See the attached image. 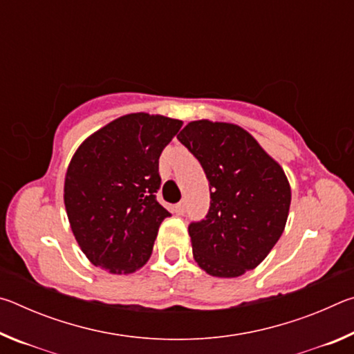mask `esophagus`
Wrapping results in <instances>:
<instances>
[{
  "mask_svg": "<svg viewBox=\"0 0 354 354\" xmlns=\"http://www.w3.org/2000/svg\"><path fill=\"white\" fill-rule=\"evenodd\" d=\"M175 212H176V215H184L185 214V205H184V203H178V205L175 206Z\"/></svg>",
  "mask_w": 354,
  "mask_h": 354,
  "instance_id": "34e87169",
  "label": "esophagus"
}]
</instances>
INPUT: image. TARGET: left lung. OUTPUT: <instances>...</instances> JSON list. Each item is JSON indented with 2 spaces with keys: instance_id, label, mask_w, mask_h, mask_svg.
<instances>
[{
  "instance_id": "obj_1",
  "label": "left lung",
  "mask_w": 354,
  "mask_h": 354,
  "mask_svg": "<svg viewBox=\"0 0 354 354\" xmlns=\"http://www.w3.org/2000/svg\"><path fill=\"white\" fill-rule=\"evenodd\" d=\"M178 140L200 160L211 187L206 218L189 226L195 262L215 278L253 270L289 217L292 192L283 167L234 123L195 120Z\"/></svg>"
}]
</instances>
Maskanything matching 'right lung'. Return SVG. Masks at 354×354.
<instances>
[{"label": "right lung", "instance_id": "right-lung-1", "mask_svg": "<svg viewBox=\"0 0 354 354\" xmlns=\"http://www.w3.org/2000/svg\"><path fill=\"white\" fill-rule=\"evenodd\" d=\"M181 127V120L159 113H128L77 147L65 173L64 205L76 242L95 267L129 274L148 262L170 215L154 195L159 156Z\"/></svg>", "mask_w": 354, "mask_h": 354}]
</instances>
